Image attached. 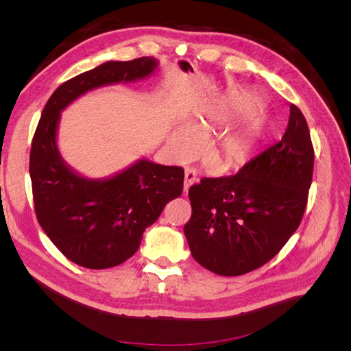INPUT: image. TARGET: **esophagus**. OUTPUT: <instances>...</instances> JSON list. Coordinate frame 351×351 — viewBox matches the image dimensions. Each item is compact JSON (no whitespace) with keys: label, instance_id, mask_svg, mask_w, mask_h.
Returning <instances> with one entry per match:
<instances>
[{"label":"esophagus","instance_id":"obj_1","mask_svg":"<svg viewBox=\"0 0 351 351\" xmlns=\"http://www.w3.org/2000/svg\"><path fill=\"white\" fill-rule=\"evenodd\" d=\"M196 182H197V177H196L195 169H192V168H187V169H186V173H184V186H183L184 193H187V192H189V189H190V186H192V184H193V183H196Z\"/></svg>","mask_w":351,"mask_h":351}]
</instances>
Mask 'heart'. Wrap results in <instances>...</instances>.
I'll return each mask as SVG.
<instances>
[{
    "instance_id": "obj_1",
    "label": "heart",
    "mask_w": 351,
    "mask_h": 351,
    "mask_svg": "<svg viewBox=\"0 0 351 351\" xmlns=\"http://www.w3.org/2000/svg\"><path fill=\"white\" fill-rule=\"evenodd\" d=\"M261 107L262 101L253 95L241 93L231 97L214 114H196L187 123H178L169 136V149L180 161L193 158L200 151L202 137L209 136L221 124L256 112ZM267 130V119L262 114H254L234 129L212 137L204 159L215 173L236 171L258 154Z\"/></svg>"
}]
</instances>
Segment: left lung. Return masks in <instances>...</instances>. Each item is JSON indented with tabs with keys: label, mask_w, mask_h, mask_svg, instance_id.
<instances>
[{
	"label": "left lung",
	"mask_w": 351,
	"mask_h": 351,
	"mask_svg": "<svg viewBox=\"0 0 351 351\" xmlns=\"http://www.w3.org/2000/svg\"><path fill=\"white\" fill-rule=\"evenodd\" d=\"M313 159L309 127L291 105L281 142L236 176L204 178L190 187L193 212L184 236L195 261L224 277L247 274L271 261L300 224Z\"/></svg>",
	"instance_id": "1"
}]
</instances>
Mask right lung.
<instances>
[{
    "mask_svg": "<svg viewBox=\"0 0 351 351\" xmlns=\"http://www.w3.org/2000/svg\"><path fill=\"white\" fill-rule=\"evenodd\" d=\"M158 66L154 57L107 61L62 83L42 111L29 164L36 218L58 250L80 267L107 269L132 258L145 230L182 195L184 171L141 158L108 177L83 176L60 154L61 112L93 89L151 77Z\"/></svg>",
    "mask_w": 351,
    "mask_h": 351,
    "instance_id": "1",
    "label": "right lung"
}]
</instances>
